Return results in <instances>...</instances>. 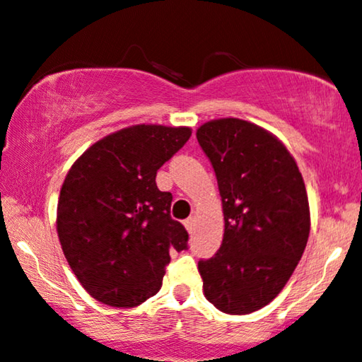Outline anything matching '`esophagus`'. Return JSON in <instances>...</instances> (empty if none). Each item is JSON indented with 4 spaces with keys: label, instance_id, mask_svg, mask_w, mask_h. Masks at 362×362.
I'll return each instance as SVG.
<instances>
[{
    "label": "esophagus",
    "instance_id": "1",
    "mask_svg": "<svg viewBox=\"0 0 362 362\" xmlns=\"http://www.w3.org/2000/svg\"><path fill=\"white\" fill-rule=\"evenodd\" d=\"M185 229L189 230V233H192L194 228H195V217H189V219H185Z\"/></svg>",
    "mask_w": 362,
    "mask_h": 362
}]
</instances>
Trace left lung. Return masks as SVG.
Instances as JSON below:
<instances>
[{"mask_svg":"<svg viewBox=\"0 0 362 362\" xmlns=\"http://www.w3.org/2000/svg\"><path fill=\"white\" fill-rule=\"evenodd\" d=\"M197 141L224 211L223 245L199 261L204 295L221 312L245 315L268 305L302 258L310 233L305 184L288 150L247 121H211Z\"/></svg>","mask_w":362,"mask_h":362,"instance_id":"8db88e82","label":"left lung"}]
</instances>
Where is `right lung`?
I'll return each mask as SVG.
<instances>
[{"instance_id": "add662e5", "label": "right lung", "mask_w": 362, "mask_h": 362, "mask_svg": "<svg viewBox=\"0 0 362 362\" xmlns=\"http://www.w3.org/2000/svg\"><path fill=\"white\" fill-rule=\"evenodd\" d=\"M190 128L138 124L94 143L72 165L57 206L67 263L95 300L136 307L162 286L170 251L189 233L170 216L156 172L189 141Z\"/></svg>"}]
</instances>
